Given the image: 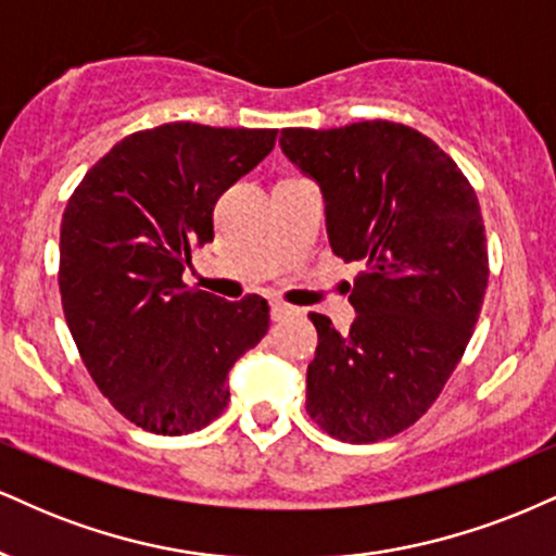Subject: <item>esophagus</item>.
<instances>
[{
	"instance_id": "esophagus-1",
	"label": "esophagus",
	"mask_w": 556,
	"mask_h": 556,
	"mask_svg": "<svg viewBox=\"0 0 556 556\" xmlns=\"http://www.w3.org/2000/svg\"><path fill=\"white\" fill-rule=\"evenodd\" d=\"M296 315V309H293L291 304H283V302H270V317L276 319V323H280V319Z\"/></svg>"
}]
</instances>
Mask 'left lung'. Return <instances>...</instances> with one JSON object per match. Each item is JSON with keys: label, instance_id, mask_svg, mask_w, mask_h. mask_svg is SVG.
<instances>
[{"label": "left lung", "instance_id": "1", "mask_svg": "<svg viewBox=\"0 0 556 556\" xmlns=\"http://www.w3.org/2000/svg\"><path fill=\"white\" fill-rule=\"evenodd\" d=\"M280 148L323 189L332 252L364 265L345 336L309 315L306 414L336 440H388L427 414L473 336L489 280L479 200L458 163L406 124L289 127Z\"/></svg>", "mask_w": 556, "mask_h": 556}]
</instances>
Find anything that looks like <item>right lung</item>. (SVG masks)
<instances>
[{
    "label": "right lung",
    "mask_w": 556,
    "mask_h": 556,
    "mask_svg": "<svg viewBox=\"0 0 556 556\" xmlns=\"http://www.w3.org/2000/svg\"><path fill=\"white\" fill-rule=\"evenodd\" d=\"M278 129L174 122L142 129L83 176L59 233V293L83 364L124 419L189 434L224 414L228 371L270 325L267 302L181 280L213 241V207Z\"/></svg>",
    "instance_id": "right-lung-1"
}]
</instances>
